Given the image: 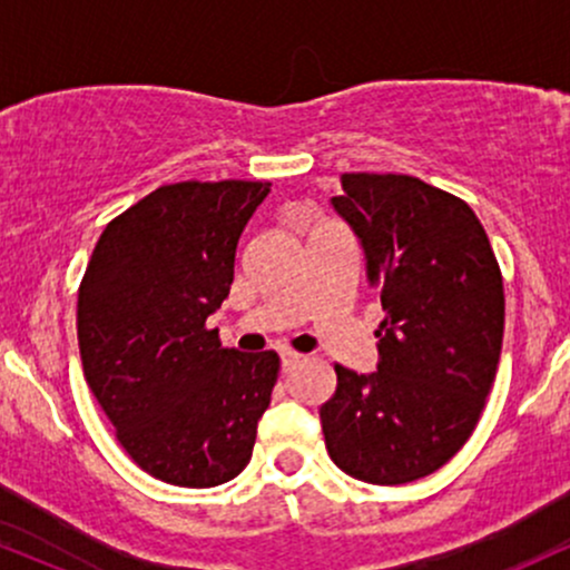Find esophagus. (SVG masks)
<instances>
[{
	"instance_id": "obj_1",
	"label": "esophagus",
	"mask_w": 570,
	"mask_h": 570,
	"mask_svg": "<svg viewBox=\"0 0 570 570\" xmlns=\"http://www.w3.org/2000/svg\"><path fill=\"white\" fill-rule=\"evenodd\" d=\"M299 358H303V356H299V353H292V351L281 353V370H284V372H289L292 367H297V364H299Z\"/></svg>"
}]
</instances>
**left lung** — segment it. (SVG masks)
<instances>
[{"instance_id":"8db88e82","label":"left lung","mask_w":570,"mask_h":570,"mask_svg":"<svg viewBox=\"0 0 570 570\" xmlns=\"http://www.w3.org/2000/svg\"><path fill=\"white\" fill-rule=\"evenodd\" d=\"M330 203L385 318L375 372L335 367L324 442L345 474L404 485L444 466L480 421L501 356V271L472 208L415 176L343 174Z\"/></svg>"}]
</instances>
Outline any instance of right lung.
<instances>
[{
  "label": "right lung",
  "mask_w": 570,
  "mask_h": 570,
  "mask_svg": "<svg viewBox=\"0 0 570 570\" xmlns=\"http://www.w3.org/2000/svg\"><path fill=\"white\" fill-rule=\"evenodd\" d=\"M267 193L271 185L240 179L158 187L109 222L85 271V381L126 453L168 485L238 476L271 404L276 353L222 348L219 330H206Z\"/></svg>",
  "instance_id": "1"
}]
</instances>
